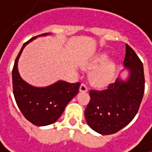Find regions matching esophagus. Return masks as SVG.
<instances>
[{
  "instance_id": "1",
  "label": "esophagus",
  "mask_w": 152,
  "mask_h": 152,
  "mask_svg": "<svg viewBox=\"0 0 152 152\" xmlns=\"http://www.w3.org/2000/svg\"><path fill=\"white\" fill-rule=\"evenodd\" d=\"M87 90H88V88H87V86H86V84H81V85H80V92H87Z\"/></svg>"
}]
</instances>
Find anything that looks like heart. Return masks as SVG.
I'll return each instance as SVG.
<instances>
[{
  "label": "heart",
  "instance_id": "1",
  "mask_svg": "<svg viewBox=\"0 0 152 152\" xmlns=\"http://www.w3.org/2000/svg\"><path fill=\"white\" fill-rule=\"evenodd\" d=\"M107 59L106 53H100L96 56L92 61L87 64V66L90 68L96 67ZM116 69V62L113 60H107L100 66L97 67L92 72L90 76L91 81L97 86H103L111 80Z\"/></svg>",
  "mask_w": 152,
  "mask_h": 152
}]
</instances>
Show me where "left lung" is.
Masks as SVG:
<instances>
[{"label":"left lung","mask_w":152,"mask_h":152,"mask_svg":"<svg viewBox=\"0 0 152 152\" xmlns=\"http://www.w3.org/2000/svg\"><path fill=\"white\" fill-rule=\"evenodd\" d=\"M125 66L130 71L126 81L118 80L104 90H90L85 118L93 131L103 135L118 132L136 116L145 92L143 63L129 45L125 46Z\"/></svg>","instance_id":"8db88e82"}]
</instances>
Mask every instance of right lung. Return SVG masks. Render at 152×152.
<instances>
[{
    "label": "right lung",
    "mask_w": 152,
    "mask_h": 152,
    "mask_svg": "<svg viewBox=\"0 0 152 152\" xmlns=\"http://www.w3.org/2000/svg\"><path fill=\"white\" fill-rule=\"evenodd\" d=\"M46 34H42L39 36ZM36 37L24 43L15 61L12 71L13 92L23 116L34 125L44 126L54 123L60 118L66 104L79 92L80 83L60 80L47 87H34L20 78L17 69L19 57L25 46Z\"/></svg>",
    "instance_id": "1"
}]
</instances>
